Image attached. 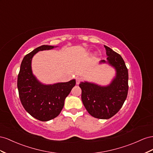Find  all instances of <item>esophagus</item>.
<instances>
[{"label":"esophagus","mask_w":153,"mask_h":153,"mask_svg":"<svg viewBox=\"0 0 153 153\" xmlns=\"http://www.w3.org/2000/svg\"><path fill=\"white\" fill-rule=\"evenodd\" d=\"M82 81V79L79 77H76V84L79 85L80 83V82Z\"/></svg>","instance_id":"obj_1"}]
</instances>
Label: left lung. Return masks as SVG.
Returning <instances> with one entry per match:
<instances>
[{"instance_id":"left-lung-1","label":"left lung","mask_w":153,"mask_h":153,"mask_svg":"<svg viewBox=\"0 0 153 153\" xmlns=\"http://www.w3.org/2000/svg\"><path fill=\"white\" fill-rule=\"evenodd\" d=\"M108 63L115 69L116 75L110 85L101 86L93 82H81V99L87 111L91 116L108 119L115 115L123 106L128 92V71L121 56L104 45Z\"/></svg>"}]
</instances>
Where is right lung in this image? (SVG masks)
I'll list each match as a JSON object with an SVG mask.
<instances>
[{"label":"right lung","instance_id":"1","mask_svg":"<svg viewBox=\"0 0 153 153\" xmlns=\"http://www.w3.org/2000/svg\"><path fill=\"white\" fill-rule=\"evenodd\" d=\"M56 47L42 45L25 56L20 65L17 79L19 97L27 113L40 121H48L59 115L65 99L76 85V80L53 85H44L33 75L31 61L34 55L41 51Z\"/></svg>","mask_w":153,"mask_h":153}]
</instances>
